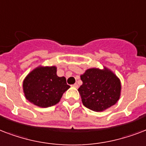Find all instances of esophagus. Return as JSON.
I'll return each mask as SVG.
<instances>
[{
    "label": "esophagus",
    "mask_w": 146,
    "mask_h": 146,
    "mask_svg": "<svg viewBox=\"0 0 146 146\" xmlns=\"http://www.w3.org/2000/svg\"><path fill=\"white\" fill-rule=\"evenodd\" d=\"M72 87H74L75 88H78V84H74L72 85Z\"/></svg>",
    "instance_id": "1"
}]
</instances>
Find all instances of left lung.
I'll list each match as a JSON object with an SVG mask.
<instances>
[{"label":"left lung","mask_w":146,"mask_h":146,"mask_svg":"<svg viewBox=\"0 0 146 146\" xmlns=\"http://www.w3.org/2000/svg\"><path fill=\"white\" fill-rule=\"evenodd\" d=\"M82 84L78 88L84 106L95 112H102L119 100L121 81L111 70L104 67L88 68L81 75Z\"/></svg>","instance_id":"8db88e82"}]
</instances>
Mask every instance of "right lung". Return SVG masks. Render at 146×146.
I'll list each match as a JSON object with an SVG mask.
<instances>
[{"mask_svg": "<svg viewBox=\"0 0 146 146\" xmlns=\"http://www.w3.org/2000/svg\"><path fill=\"white\" fill-rule=\"evenodd\" d=\"M69 88L65 77L58 76L57 68L54 65H39L27 74L23 81L26 99L42 108L58 104Z\"/></svg>", "mask_w": 146, "mask_h": 146, "instance_id": "1", "label": "right lung"}]
</instances>
